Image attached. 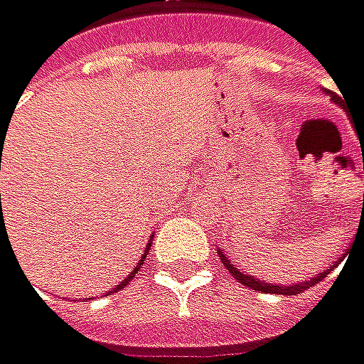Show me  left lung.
Wrapping results in <instances>:
<instances>
[{
    "label": "left lung",
    "mask_w": 364,
    "mask_h": 364,
    "mask_svg": "<svg viewBox=\"0 0 364 364\" xmlns=\"http://www.w3.org/2000/svg\"><path fill=\"white\" fill-rule=\"evenodd\" d=\"M329 92V91H327ZM329 97L333 99V103H338V105H342V99L336 95V92H329ZM220 252V257H221V263L225 265V269L228 272L232 273L240 284H245V286H248L250 290H257V292H265V294H284V296H292V294H300L302 290H306L309 286H315V284H319L321 279H323L325 275L327 273L331 272L336 265H340V263H331V267L329 269H323L321 273H317L315 277H311L309 282L304 279V282H300V284H292V286H272V284H265L263 279H259V277H252V275H248V273H242V272H238L232 263H230V259L221 252V250H218Z\"/></svg>",
    "instance_id": "8db88e82"
}]
</instances>
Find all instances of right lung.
<instances>
[{
	"label": "right lung",
	"mask_w": 364,
	"mask_h": 364,
	"mask_svg": "<svg viewBox=\"0 0 364 364\" xmlns=\"http://www.w3.org/2000/svg\"><path fill=\"white\" fill-rule=\"evenodd\" d=\"M0 196H1V195H0ZM151 245H153V236H151V238H149V242H146V248H144V252H143V257H141V261H139V265H136V267H134V269L130 272V275H128V277H126V279H124L122 284H117L116 290H122V286H126V284H128V282H130V279L134 277V273H136V272H139V269H141V265H143L144 259H146V255H149V250H151Z\"/></svg>",
	"instance_id": "obj_1"
}]
</instances>
